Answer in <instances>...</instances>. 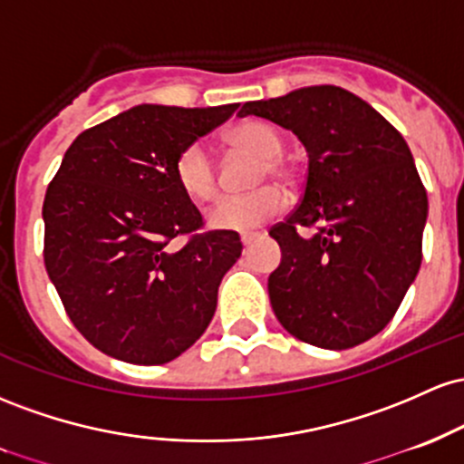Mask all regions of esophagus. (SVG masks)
<instances>
[{"instance_id": "34e87169", "label": "esophagus", "mask_w": 464, "mask_h": 464, "mask_svg": "<svg viewBox=\"0 0 464 464\" xmlns=\"http://www.w3.org/2000/svg\"><path fill=\"white\" fill-rule=\"evenodd\" d=\"M258 237H260V234H256V232H243V234H241V243H243V247H249V246H252V243L256 241Z\"/></svg>"}]
</instances>
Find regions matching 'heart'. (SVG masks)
I'll use <instances>...</instances> for the list:
<instances>
[{
    "label": "heart",
    "mask_w": 464,
    "mask_h": 464,
    "mask_svg": "<svg viewBox=\"0 0 464 464\" xmlns=\"http://www.w3.org/2000/svg\"><path fill=\"white\" fill-rule=\"evenodd\" d=\"M227 142L234 149L247 150V153L256 155L263 160L258 169L256 181H265L269 175L285 177L287 175V166L278 158L283 153V138L276 129L263 122H246L234 127L227 133ZM175 179L184 195L195 204H206V201L215 199L221 188L215 160H212L210 149L206 142L197 140L179 153L175 162ZM285 195L283 190L276 186H263V188L249 192L241 197H223L215 206L208 210V223L215 230H252L272 218L283 210Z\"/></svg>",
    "instance_id": "obj_1"
}]
</instances>
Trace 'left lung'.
Returning <instances> with one entry per match:
<instances>
[{"label":"left lung","instance_id":"1","mask_svg":"<svg viewBox=\"0 0 464 464\" xmlns=\"http://www.w3.org/2000/svg\"><path fill=\"white\" fill-rule=\"evenodd\" d=\"M238 116L272 120L309 153L304 195L269 230L283 252L269 276L280 324L331 351L371 340L419 274L428 192L392 124L355 93L314 85L252 101ZM300 227H315L302 237Z\"/></svg>","mask_w":464,"mask_h":464}]
</instances>
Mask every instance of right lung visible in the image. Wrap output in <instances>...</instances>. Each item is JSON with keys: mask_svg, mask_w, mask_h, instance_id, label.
<instances>
[{"mask_svg": "<svg viewBox=\"0 0 464 464\" xmlns=\"http://www.w3.org/2000/svg\"><path fill=\"white\" fill-rule=\"evenodd\" d=\"M237 107L138 105L65 150L44 201V260L70 320L105 355L158 366L210 324L243 246L237 232H199L175 162Z\"/></svg>", "mask_w": 464, "mask_h": 464, "instance_id": "obj_1", "label": "right lung"}]
</instances>
